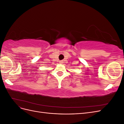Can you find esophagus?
Wrapping results in <instances>:
<instances>
[{
    "label": "esophagus",
    "mask_w": 124,
    "mask_h": 124,
    "mask_svg": "<svg viewBox=\"0 0 124 124\" xmlns=\"http://www.w3.org/2000/svg\"><path fill=\"white\" fill-rule=\"evenodd\" d=\"M62 62H63L62 61H59V63H62Z\"/></svg>",
    "instance_id": "obj_1"
}]
</instances>
